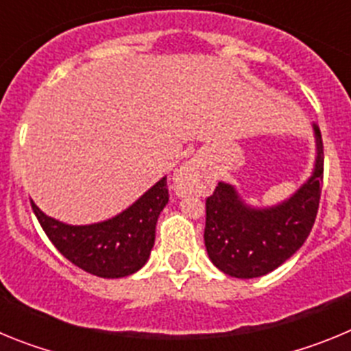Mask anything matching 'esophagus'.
<instances>
[{"instance_id":"1","label":"esophagus","mask_w":351,"mask_h":351,"mask_svg":"<svg viewBox=\"0 0 351 351\" xmlns=\"http://www.w3.org/2000/svg\"><path fill=\"white\" fill-rule=\"evenodd\" d=\"M172 188L179 197L190 193H204L209 188V178L197 161H188L173 176Z\"/></svg>"}]
</instances>
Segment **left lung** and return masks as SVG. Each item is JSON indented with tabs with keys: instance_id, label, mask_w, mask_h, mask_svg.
<instances>
[{
	"instance_id": "left-lung-1",
	"label": "left lung",
	"mask_w": 351,
	"mask_h": 351,
	"mask_svg": "<svg viewBox=\"0 0 351 351\" xmlns=\"http://www.w3.org/2000/svg\"><path fill=\"white\" fill-rule=\"evenodd\" d=\"M316 160L311 178L285 202L251 207L232 184L218 182L206 200V250L221 272L241 280L258 278L287 262L315 225L324 182V144L313 125Z\"/></svg>"
}]
</instances>
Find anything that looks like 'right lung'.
Masks as SVG:
<instances>
[{
  "instance_id": "1",
  "label": "right lung",
  "mask_w": 351,
  "mask_h": 351,
  "mask_svg": "<svg viewBox=\"0 0 351 351\" xmlns=\"http://www.w3.org/2000/svg\"><path fill=\"white\" fill-rule=\"evenodd\" d=\"M167 202L169 188L163 178L128 209L93 225H66L43 214L33 200L31 207L64 258L89 274L112 280L144 267L154 246L158 216Z\"/></svg>"
}]
</instances>
